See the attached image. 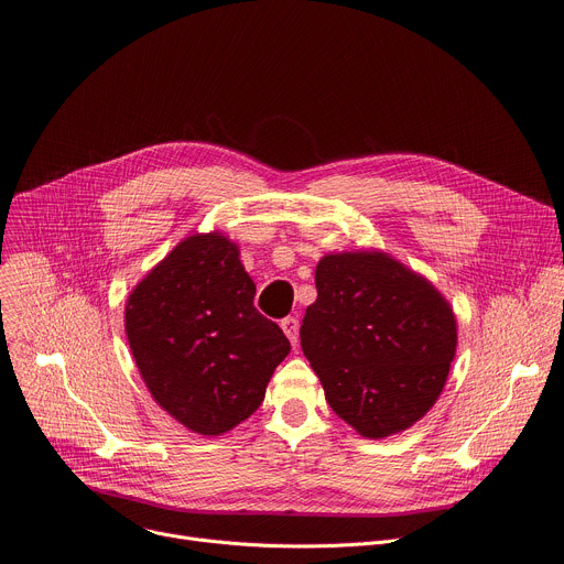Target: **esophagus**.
<instances>
[{
	"label": "esophagus",
	"mask_w": 564,
	"mask_h": 564,
	"mask_svg": "<svg viewBox=\"0 0 564 564\" xmlns=\"http://www.w3.org/2000/svg\"><path fill=\"white\" fill-rule=\"evenodd\" d=\"M282 329H284V334H286V338L291 340V345H293V348H295V345H297V338H300V325H297V318H293V316H289V318H284L282 323Z\"/></svg>",
	"instance_id": "obj_1"
}]
</instances>
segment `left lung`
I'll list each match as a JSON object with an SVG mask.
<instances>
[{"mask_svg":"<svg viewBox=\"0 0 564 564\" xmlns=\"http://www.w3.org/2000/svg\"><path fill=\"white\" fill-rule=\"evenodd\" d=\"M300 327L332 411L364 438L413 426L441 398L458 327L445 295L381 250L329 252Z\"/></svg>","mask_w":564,"mask_h":564,"instance_id":"1","label":"left lung"}]
</instances>
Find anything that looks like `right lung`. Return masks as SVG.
<instances>
[{
  "label": "right lung",
  "instance_id": "right-lung-1",
  "mask_svg": "<svg viewBox=\"0 0 564 564\" xmlns=\"http://www.w3.org/2000/svg\"><path fill=\"white\" fill-rule=\"evenodd\" d=\"M252 300L239 246L219 230L183 239L126 300L123 327L149 393L200 436L250 417L291 350Z\"/></svg>",
  "mask_w": 564,
  "mask_h": 564
}]
</instances>
